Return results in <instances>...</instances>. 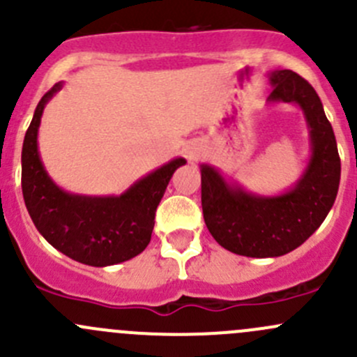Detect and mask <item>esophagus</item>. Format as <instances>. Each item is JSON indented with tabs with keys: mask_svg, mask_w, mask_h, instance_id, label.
<instances>
[{
	"mask_svg": "<svg viewBox=\"0 0 357 357\" xmlns=\"http://www.w3.org/2000/svg\"><path fill=\"white\" fill-rule=\"evenodd\" d=\"M186 157H188L190 160H197V158H199V150H197V149H186Z\"/></svg>",
	"mask_w": 357,
	"mask_h": 357,
	"instance_id": "esophagus-1",
	"label": "esophagus"
}]
</instances>
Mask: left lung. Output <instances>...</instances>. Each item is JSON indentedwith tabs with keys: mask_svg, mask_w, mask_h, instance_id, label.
<instances>
[{
	"mask_svg": "<svg viewBox=\"0 0 357 357\" xmlns=\"http://www.w3.org/2000/svg\"><path fill=\"white\" fill-rule=\"evenodd\" d=\"M268 105L294 103L309 129L311 155L301 178L276 195H257L202 164V211L215 242L245 257H280L301 247L328 215L340 183V157L332 124L311 84L291 70L268 74Z\"/></svg>",
	"mask_w": 357,
	"mask_h": 357,
	"instance_id": "8db88e82",
	"label": "left lung"
}]
</instances>
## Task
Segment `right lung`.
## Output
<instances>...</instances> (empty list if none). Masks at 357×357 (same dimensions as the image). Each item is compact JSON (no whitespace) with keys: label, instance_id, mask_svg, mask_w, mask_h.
<instances>
[{"label":"right lung","instance_id":"right-lung-1","mask_svg":"<svg viewBox=\"0 0 357 357\" xmlns=\"http://www.w3.org/2000/svg\"><path fill=\"white\" fill-rule=\"evenodd\" d=\"M63 88L56 82L34 110L22 146V193L43 238L81 264L105 268L129 261L152 238L155 211L178 167L176 157L132 183L121 195H79L60 188L45 169L38 132L46 103Z\"/></svg>","mask_w":357,"mask_h":357}]
</instances>
